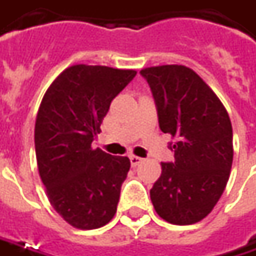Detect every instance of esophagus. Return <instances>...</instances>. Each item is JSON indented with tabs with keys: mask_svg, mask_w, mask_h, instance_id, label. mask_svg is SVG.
Here are the masks:
<instances>
[{
	"mask_svg": "<svg viewBox=\"0 0 256 256\" xmlns=\"http://www.w3.org/2000/svg\"><path fill=\"white\" fill-rule=\"evenodd\" d=\"M128 158H130V163H132V166H133V168H136L138 164H140V163L143 162L142 158H139V156H134V154H130Z\"/></svg>",
	"mask_w": 256,
	"mask_h": 256,
	"instance_id": "obj_1",
	"label": "esophagus"
}]
</instances>
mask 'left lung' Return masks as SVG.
I'll use <instances>...</instances> for the list:
<instances>
[{
	"label": "left lung",
	"instance_id": "left-lung-1",
	"mask_svg": "<svg viewBox=\"0 0 256 256\" xmlns=\"http://www.w3.org/2000/svg\"><path fill=\"white\" fill-rule=\"evenodd\" d=\"M158 106L173 163H162L160 178L150 189L158 215L173 225H192L206 218L228 184L232 159V124L214 90L179 64L143 68Z\"/></svg>",
	"mask_w": 256,
	"mask_h": 256
}]
</instances>
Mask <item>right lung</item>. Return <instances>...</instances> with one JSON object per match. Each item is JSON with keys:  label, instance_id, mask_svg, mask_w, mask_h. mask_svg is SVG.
<instances>
[{"label": "right lung", "instance_id": "1", "mask_svg": "<svg viewBox=\"0 0 256 256\" xmlns=\"http://www.w3.org/2000/svg\"><path fill=\"white\" fill-rule=\"evenodd\" d=\"M136 72L76 64L58 74L41 100L34 128L40 178L51 206L74 228H102L116 214L130 160L93 149L92 142L112 100Z\"/></svg>", "mask_w": 256, "mask_h": 256}]
</instances>
